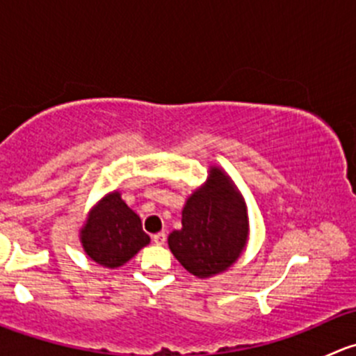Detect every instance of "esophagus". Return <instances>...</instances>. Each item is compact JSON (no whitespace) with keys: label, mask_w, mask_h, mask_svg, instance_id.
Wrapping results in <instances>:
<instances>
[{"label":"esophagus","mask_w":356,"mask_h":356,"mask_svg":"<svg viewBox=\"0 0 356 356\" xmlns=\"http://www.w3.org/2000/svg\"><path fill=\"white\" fill-rule=\"evenodd\" d=\"M165 241H167V234L165 232H158V234L153 236V243L155 245H165Z\"/></svg>","instance_id":"esophagus-1"}]
</instances>
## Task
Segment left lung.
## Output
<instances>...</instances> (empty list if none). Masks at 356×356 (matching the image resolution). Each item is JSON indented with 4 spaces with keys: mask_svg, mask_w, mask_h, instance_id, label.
<instances>
[{
    "mask_svg": "<svg viewBox=\"0 0 356 356\" xmlns=\"http://www.w3.org/2000/svg\"><path fill=\"white\" fill-rule=\"evenodd\" d=\"M248 238L246 207L227 175L211 168V179L182 210V229L168 236V246L196 277L224 272L241 254Z\"/></svg>",
    "mask_w": 356,
    "mask_h": 356,
    "instance_id": "1",
    "label": "left lung"
}]
</instances>
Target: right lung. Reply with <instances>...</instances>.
Returning <instances> with one entry per match:
<instances>
[{"label": "right lung", "instance_id": "add662e5", "mask_svg": "<svg viewBox=\"0 0 356 356\" xmlns=\"http://www.w3.org/2000/svg\"><path fill=\"white\" fill-rule=\"evenodd\" d=\"M81 239L86 253L108 268L124 265L149 243L141 218L122 201L118 193H111L92 210Z\"/></svg>", "mask_w": 356, "mask_h": 356}]
</instances>
